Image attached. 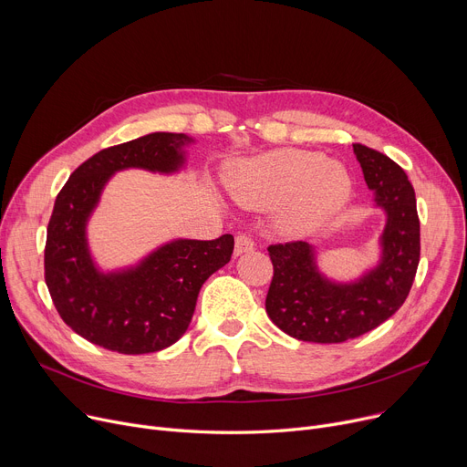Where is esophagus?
Instances as JSON below:
<instances>
[{"mask_svg":"<svg viewBox=\"0 0 467 467\" xmlns=\"http://www.w3.org/2000/svg\"><path fill=\"white\" fill-rule=\"evenodd\" d=\"M254 248H255V244H254V240L250 236H246V234H238L236 236V240H234V255L236 257L242 255V254L254 252Z\"/></svg>","mask_w":467,"mask_h":467,"instance_id":"1","label":"esophagus"}]
</instances>
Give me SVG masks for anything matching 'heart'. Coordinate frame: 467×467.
Segmentation results:
<instances>
[{"label": "heart", "instance_id": "1", "mask_svg": "<svg viewBox=\"0 0 467 467\" xmlns=\"http://www.w3.org/2000/svg\"><path fill=\"white\" fill-rule=\"evenodd\" d=\"M233 199L246 208L282 202L278 227L287 234H308L338 215L352 199L348 170L326 155L282 147L236 164L227 174Z\"/></svg>", "mask_w": 467, "mask_h": 467}]
</instances>
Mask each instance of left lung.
<instances>
[{"mask_svg":"<svg viewBox=\"0 0 467 467\" xmlns=\"http://www.w3.org/2000/svg\"><path fill=\"white\" fill-rule=\"evenodd\" d=\"M375 206L386 215L379 238V263L352 282L322 275L308 242L268 246L275 276L266 293V314L293 338L345 342L379 327L405 303L420 261V221L414 189L400 164L354 143Z\"/></svg>","mask_w":467,"mask_h":467,"instance_id":"obj_1","label":"left lung"}]
</instances>
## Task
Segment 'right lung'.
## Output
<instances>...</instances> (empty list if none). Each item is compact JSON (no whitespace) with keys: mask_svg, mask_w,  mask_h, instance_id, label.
Wrapping results in <instances>:
<instances>
[{"mask_svg":"<svg viewBox=\"0 0 467 467\" xmlns=\"http://www.w3.org/2000/svg\"><path fill=\"white\" fill-rule=\"evenodd\" d=\"M187 134L151 132L102 150L66 182L47 227L45 282L62 320L92 345L119 354H150L187 331L202 284L231 261L233 234L170 240L136 265L104 273L87 225L115 171L140 168L176 174L185 166Z\"/></svg>","mask_w":467,"mask_h":467,"instance_id":"right-lung-1","label":"right lung"}]
</instances>
